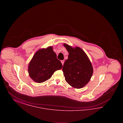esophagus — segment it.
Wrapping results in <instances>:
<instances>
[{
	"label": "esophagus",
	"instance_id": "esophagus-1",
	"mask_svg": "<svg viewBox=\"0 0 123 123\" xmlns=\"http://www.w3.org/2000/svg\"><path fill=\"white\" fill-rule=\"evenodd\" d=\"M61 63H62V65H63L64 64V60H61Z\"/></svg>",
	"mask_w": 123,
	"mask_h": 123
}]
</instances>
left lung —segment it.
<instances>
[{"mask_svg": "<svg viewBox=\"0 0 123 123\" xmlns=\"http://www.w3.org/2000/svg\"><path fill=\"white\" fill-rule=\"evenodd\" d=\"M64 46L69 53L68 59L65 61L62 69L65 81L73 88H83L93 75L92 64L81 48H74L66 44Z\"/></svg>", "mask_w": 123, "mask_h": 123, "instance_id": "8db88e82", "label": "left lung"}]
</instances>
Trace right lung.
<instances>
[{
    "mask_svg": "<svg viewBox=\"0 0 123 123\" xmlns=\"http://www.w3.org/2000/svg\"><path fill=\"white\" fill-rule=\"evenodd\" d=\"M62 64L57 58L53 47L37 51L29 62L28 72L30 78L36 82H45L56 70L62 68Z\"/></svg>",
    "mask_w": 123,
    "mask_h": 123,
    "instance_id": "1",
    "label": "right lung"
}]
</instances>
